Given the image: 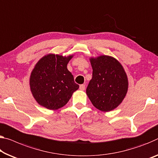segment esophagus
Wrapping results in <instances>:
<instances>
[{
    "instance_id": "34e87169",
    "label": "esophagus",
    "mask_w": 158,
    "mask_h": 158,
    "mask_svg": "<svg viewBox=\"0 0 158 158\" xmlns=\"http://www.w3.org/2000/svg\"><path fill=\"white\" fill-rule=\"evenodd\" d=\"M79 89H80V90H81V91H84V90H85V85L84 84L80 85Z\"/></svg>"
}]
</instances>
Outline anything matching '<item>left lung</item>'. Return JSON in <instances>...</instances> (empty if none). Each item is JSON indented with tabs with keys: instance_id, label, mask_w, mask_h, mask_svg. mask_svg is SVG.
I'll list each match as a JSON object with an SVG mask.
<instances>
[{
	"instance_id": "obj_1",
	"label": "left lung",
	"mask_w": 158,
	"mask_h": 158,
	"mask_svg": "<svg viewBox=\"0 0 158 158\" xmlns=\"http://www.w3.org/2000/svg\"><path fill=\"white\" fill-rule=\"evenodd\" d=\"M93 77L86 94L93 106L102 112L118 107L128 91L129 81L122 64L114 57L101 55L89 58Z\"/></svg>"
}]
</instances>
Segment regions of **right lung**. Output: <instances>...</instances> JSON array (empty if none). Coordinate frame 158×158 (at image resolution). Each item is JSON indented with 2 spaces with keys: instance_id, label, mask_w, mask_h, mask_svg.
<instances>
[{
  "instance_id": "right-lung-1",
  "label": "right lung",
  "mask_w": 158,
  "mask_h": 158,
  "mask_svg": "<svg viewBox=\"0 0 158 158\" xmlns=\"http://www.w3.org/2000/svg\"><path fill=\"white\" fill-rule=\"evenodd\" d=\"M74 55L48 53L35 64L29 78L30 90L42 107L51 110L61 108L69 101L79 86L68 69L67 64Z\"/></svg>"
}]
</instances>
